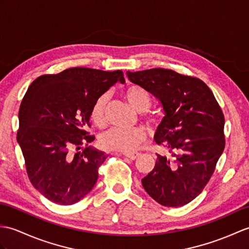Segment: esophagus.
<instances>
[{
    "label": "esophagus",
    "mask_w": 249,
    "mask_h": 249,
    "mask_svg": "<svg viewBox=\"0 0 249 249\" xmlns=\"http://www.w3.org/2000/svg\"><path fill=\"white\" fill-rule=\"evenodd\" d=\"M139 153H123V156L124 157H126V158H128V159H130V160H135V159H137L138 157H139Z\"/></svg>",
    "instance_id": "esophagus-1"
}]
</instances>
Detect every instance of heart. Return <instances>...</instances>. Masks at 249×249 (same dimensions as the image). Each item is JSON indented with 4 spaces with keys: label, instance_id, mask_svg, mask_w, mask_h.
<instances>
[{
    "label": "heart",
    "instance_id": "1",
    "mask_svg": "<svg viewBox=\"0 0 249 249\" xmlns=\"http://www.w3.org/2000/svg\"><path fill=\"white\" fill-rule=\"evenodd\" d=\"M125 100L138 112L147 111L152 106V97L146 89L139 85H131L124 91ZM109 95L104 93L96 98L91 108V119L93 123L104 127L107 123V107ZM142 120L148 124L157 122L155 115L143 114ZM146 130L143 127H136L132 129L111 128L104 132L100 137V144L103 148L115 152H132L146 140Z\"/></svg>",
    "mask_w": 249,
    "mask_h": 249
}]
</instances>
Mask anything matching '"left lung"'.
Masks as SVG:
<instances>
[{
	"mask_svg": "<svg viewBox=\"0 0 249 249\" xmlns=\"http://www.w3.org/2000/svg\"><path fill=\"white\" fill-rule=\"evenodd\" d=\"M127 76L157 97L165 111L155 141L171 156L157 154L143 188L162 206L187 205L205 189L225 148L222 109L197 77L162 68L127 71Z\"/></svg>",
	"mask_w": 249,
	"mask_h": 249,
	"instance_id": "8db88e82",
	"label": "left lung"
}]
</instances>
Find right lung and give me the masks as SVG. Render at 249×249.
<instances>
[{
  "label": "right lung",
  "mask_w": 249,
  "mask_h": 249,
  "mask_svg": "<svg viewBox=\"0 0 249 249\" xmlns=\"http://www.w3.org/2000/svg\"><path fill=\"white\" fill-rule=\"evenodd\" d=\"M120 80L113 72L75 67L57 74H44L28 87L19 110L17 140L33 186L51 201L77 203L98 178L107 156L91 147V108L98 96Z\"/></svg>",
  "instance_id": "obj_1"
}]
</instances>
